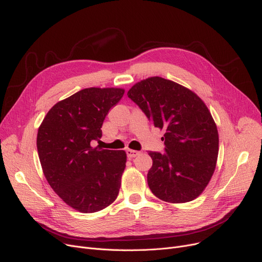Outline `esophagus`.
<instances>
[{
  "label": "esophagus",
  "mask_w": 262,
  "mask_h": 262,
  "mask_svg": "<svg viewBox=\"0 0 262 262\" xmlns=\"http://www.w3.org/2000/svg\"><path fill=\"white\" fill-rule=\"evenodd\" d=\"M126 153H127V156L129 158H134L136 156H138L140 154V152H138V150H135V149H130V148H127L126 149Z\"/></svg>",
  "instance_id": "1"
}]
</instances>
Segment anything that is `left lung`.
Segmentation results:
<instances>
[{"label":"left lung","instance_id":"obj_1","mask_svg":"<svg viewBox=\"0 0 262 262\" xmlns=\"http://www.w3.org/2000/svg\"><path fill=\"white\" fill-rule=\"evenodd\" d=\"M127 95L164 130L166 153L148 152L153 160L149 189L168 203L195 200L211 180L219 153L217 128L208 107L192 90L159 76L136 82Z\"/></svg>","mask_w":262,"mask_h":262}]
</instances>
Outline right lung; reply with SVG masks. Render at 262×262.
<instances>
[{"label":"right lung","mask_w":262,"mask_h":262,"mask_svg":"<svg viewBox=\"0 0 262 262\" xmlns=\"http://www.w3.org/2000/svg\"><path fill=\"white\" fill-rule=\"evenodd\" d=\"M123 88H86L55 104L40 124L37 149L43 174L68 206L81 213L100 211L119 194L125 150L91 146L102 137L109 109Z\"/></svg>","instance_id":"1"}]
</instances>
